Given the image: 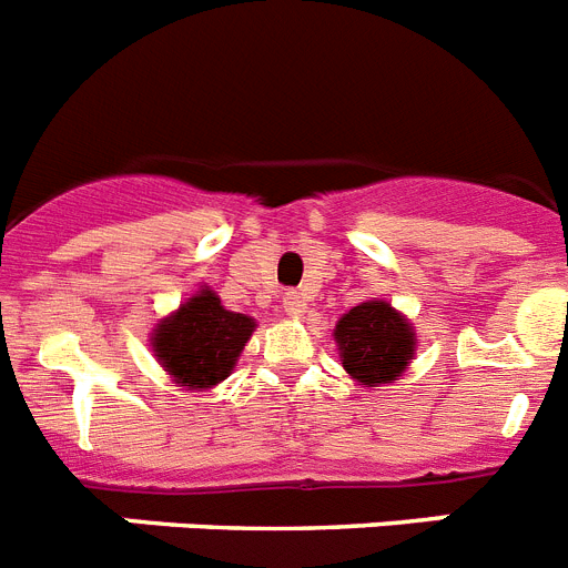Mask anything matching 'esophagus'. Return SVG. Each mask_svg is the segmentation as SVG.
I'll return each mask as SVG.
<instances>
[{
	"label": "esophagus",
	"mask_w": 568,
	"mask_h": 568,
	"mask_svg": "<svg viewBox=\"0 0 568 568\" xmlns=\"http://www.w3.org/2000/svg\"><path fill=\"white\" fill-rule=\"evenodd\" d=\"M284 310H287V315H293V318H301V315L307 313V298L301 293H295V290H290V293H284Z\"/></svg>",
	"instance_id": "1"
}]
</instances>
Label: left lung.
<instances>
[{
  "mask_svg": "<svg viewBox=\"0 0 568 568\" xmlns=\"http://www.w3.org/2000/svg\"><path fill=\"white\" fill-rule=\"evenodd\" d=\"M341 364L358 384L381 386L400 378L415 355L409 321L386 301H364L335 324Z\"/></svg>",
  "mask_w": 568,
  "mask_h": 568,
  "instance_id": "obj_1",
  "label": "left lung"
}]
</instances>
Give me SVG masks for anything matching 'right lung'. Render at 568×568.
I'll use <instances>...</instances> for the list:
<instances>
[{"label": "right lung", "instance_id": "obj_1", "mask_svg": "<svg viewBox=\"0 0 568 568\" xmlns=\"http://www.w3.org/2000/svg\"><path fill=\"white\" fill-rule=\"evenodd\" d=\"M253 329L255 318L224 310L222 298L204 287L155 324L150 346L175 384L207 389L233 373Z\"/></svg>", "mask_w": 568, "mask_h": 568}]
</instances>
